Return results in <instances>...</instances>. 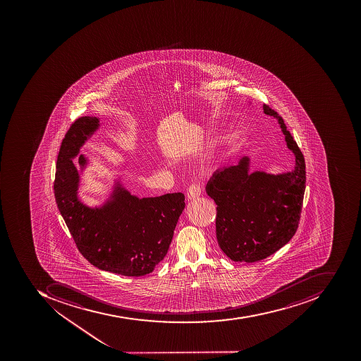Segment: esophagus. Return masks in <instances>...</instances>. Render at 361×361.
<instances>
[{"label":"esophagus","instance_id":"1","mask_svg":"<svg viewBox=\"0 0 361 361\" xmlns=\"http://www.w3.org/2000/svg\"><path fill=\"white\" fill-rule=\"evenodd\" d=\"M201 195V187H200L199 184L193 183L190 185L189 189H188L187 197L189 200H195L197 197H200Z\"/></svg>","mask_w":361,"mask_h":361}]
</instances>
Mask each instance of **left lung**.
I'll return each instance as SVG.
<instances>
[{"label":"left lung","instance_id":"obj_1","mask_svg":"<svg viewBox=\"0 0 361 361\" xmlns=\"http://www.w3.org/2000/svg\"><path fill=\"white\" fill-rule=\"evenodd\" d=\"M264 114L276 118L295 169L281 174L250 172V158L213 173L207 193L216 203V238L225 255L234 262L254 263L269 257L292 240L300 224L306 188L302 151L287 130L284 119L263 106Z\"/></svg>","mask_w":361,"mask_h":361}]
</instances>
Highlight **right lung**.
Here are the masks:
<instances>
[{
  "mask_svg": "<svg viewBox=\"0 0 361 361\" xmlns=\"http://www.w3.org/2000/svg\"><path fill=\"white\" fill-rule=\"evenodd\" d=\"M98 128L99 118H78L61 141L54 181L57 207L90 264L123 276H143L168 253L185 197L178 192L139 199L117 182L105 204H82L77 195L80 174L72 159ZM78 162L84 169L87 159L80 154Z\"/></svg>",
  "mask_w": 361,
  "mask_h": 361,
  "instance_id": "add662e5",
  "label": "right lung"
}]
</instances>
